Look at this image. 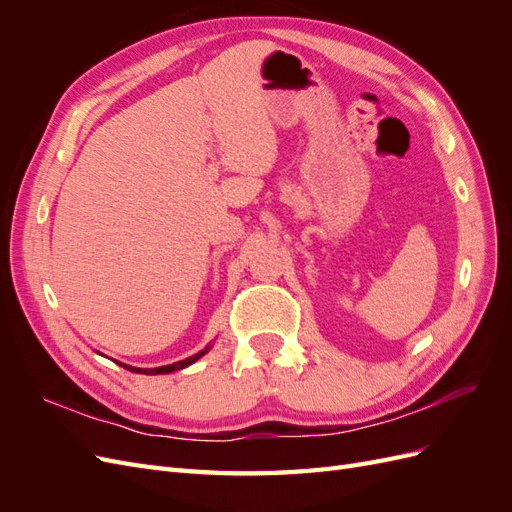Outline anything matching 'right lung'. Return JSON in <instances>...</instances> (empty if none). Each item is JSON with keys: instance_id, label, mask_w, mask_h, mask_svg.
Wrapping results in <instances>:
<instances>
[{"instance_id": "right-lung-1", "label": "right lung", "mask_w": 512, "mask_h": 512, "mask_svg": "<svg viewBox=\"0 0 512 512\" xmlns=\"http://www.w3.org/2000/svg\"><path fill=\"white\" fill-rule=\"evenodd\" d=\"M211 350V346H207L205 350H200V352H196V354H192V356H188V359H183V361H177V363H173V365H164V367H153V369H143V367H132V365H126V363H119V365H123L126 369H130V371H134V374H147V376H156V374H170V371H177V369H183V367H188V365H192V363H196L200 356L203 354H207Z\"/></svg>"}]
</instances>
